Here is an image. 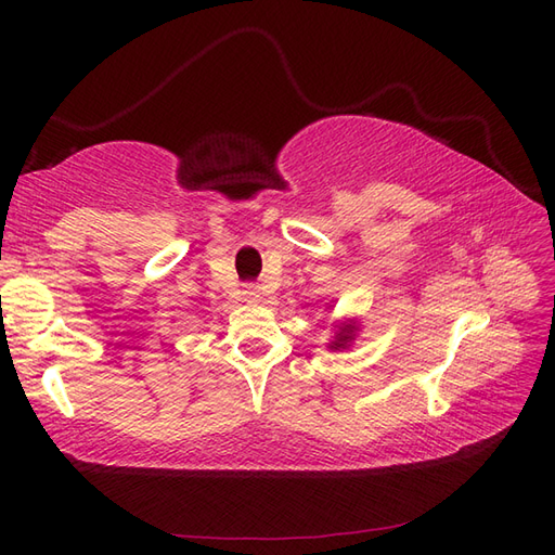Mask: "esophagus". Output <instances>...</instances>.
Segmentation results:
<instances>
[{"mask_svg": "<svg viewBox=\"0 0 555 555\" xmlns=\"http://www.w3.org/2000/svg\"><path fill=\"white\" fill-rule=\"evenodd\" d=\"M245 296H247V298H257L259 294H257V289H251V287H247V289H245Z\"/></svg>", "mask_w": 555, "mask_h": 555, "instance_id": "1", "label": "esophagus"}]
</instances>
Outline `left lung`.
<instances>
[{
	"label": "left lung",
	"mask_w": 555,
	"mask_h": 555,
	"mask_svg": "<svg viewBox=\"0 0 555 555\" xmlns=\"http://www.w3.org/2000/svg\"><path fill=\"white\" fill-rule=\"evenodd\" d=\"M340 340H347V338H340Z\"/></svg>",
	"instance_id": "obj_1"
}]
</instances>
